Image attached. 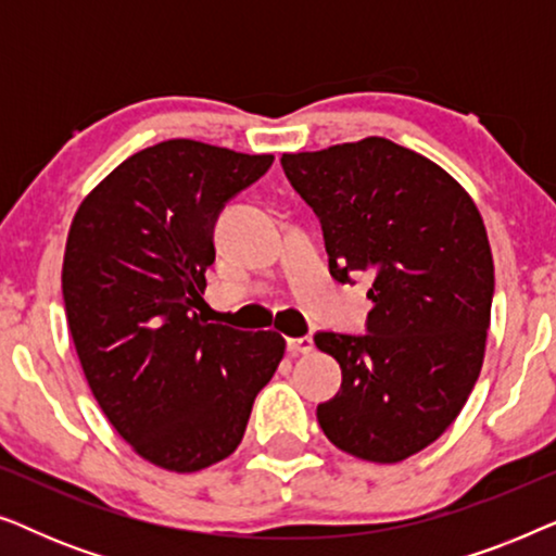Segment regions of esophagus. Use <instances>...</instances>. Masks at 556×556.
<instances>
[{
    "label": "esophagus",
    "mask_w": 556,
    "mask_h": 556,
    "mask_svg": "<svg viewBox=\"0 0 556 556\" xmlns=\"http://www.w3.org/2000/svg\"><path fill=\"white\" fill-rule=\"evenodd\" d=\"M288 352H291V354H311V352H314V339H311V337L288 339Z\"/></svg>",
    "instance_id": "esophagus-1"
}]
</instances>
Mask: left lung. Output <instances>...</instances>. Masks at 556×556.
Returning <instances> with one entry per match:
<instances>
[{
  "instance_id": "8db88e82",
  "label": "left lung",
  "mask_w": 556,
  "mask_h": 556,
  "mask_svg": "<svg viewBox=\"0 0 556 556\" xmlns=\"http://www.w3.org/2000/svg\"><path fill=\"white\" fill-rule=\"evenodd\" d=\"M339 283L369 273L367 333L318 331L341 390L316 407L339 451L400 463L443 435L481 375L493 257L481 212L435 162L382 136L280 159Z\"/></svg>"
}]
</instances>
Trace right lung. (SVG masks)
Here are the masks:
<instances>
[{"label": "right lung", "instance_id": "add662e5", "mask_svg": "<svg viewBox=\"0 0 556 556\" xmlns=\"http://www.w3.org/2000/svg\"><path fill=\"white\" fill-rule=\"evenodd\" d=\"M270 154L169 139L128 156L75 212L63 299L88 387L143 460L194 473L245 435L286 339L197 314L215 223Z\"/></svg>", "mask_w": 556, "mask_h": 556}]
</instances>
